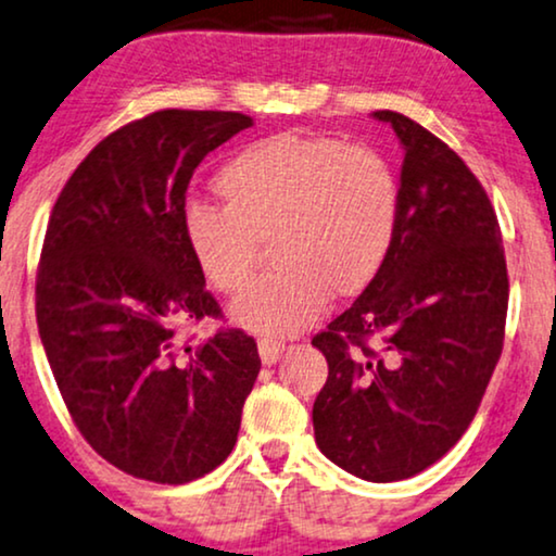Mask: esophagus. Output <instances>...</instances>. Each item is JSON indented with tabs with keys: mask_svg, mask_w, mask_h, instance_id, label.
Instances as JSON below:
<instances>
[{
	"mask_svg": "<svg viewBox=\"0 0 556 556\" xmlns=\"http://www.w3.org/2000/svg\"><path fill=\"white\" fill-rule=\"evenodd\" d=\"M285 353V343L282 340H271V338H262L258 340V355H262L264 366H274L279 361V355Z\"/></svg>",
	"mask_w": 556,
	"mask_h": 556,
	"instance_id": "obj_1",
	"label": "esophagus"
}]
</instances>
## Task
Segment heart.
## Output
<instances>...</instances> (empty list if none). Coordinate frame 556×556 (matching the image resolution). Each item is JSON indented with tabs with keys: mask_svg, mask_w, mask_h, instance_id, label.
I'll return each instance as SVG.
<instances>
[{
	"mask_svg": "<svg viewBox=\"0 0 556 556\" xmlns=\"http://www.w3.org/2000/svg\"><path fill=\"white\" fill-rule=\"evenodd\" d=\"M224 208L190 203L182 236L213 290L254 274L258 241L277 266L233 302L231 317L264 336H294L328 290L353 298L379 277L396 241L402 185L381 152L336 137L271 135L233 152L213 177Z\"/></svg>",
	"mask_w": 556,
	"mask_h": 556,
	"instance_id": "b5f03b06",
	"label": "heart"
}]
</instances>
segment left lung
Returning <instances> with one entry per match:
<instances>
[{"label":"left lung","mask_w":556,"mask_h":556,"mask_svg":"<svg viewBox=\"0 0 556 556\" xmlns=\"http://www.w3.org/2000/svg\"><path fill=\"white\" fill-rule=\"evenodd\" d=\"M402 218L379 277L317 332L328 381L313 406L320 453L371 483L438 463L476 417L503 351L508 271L483 185L396 111Z\"/></svg>","instance_id":"left-lung-1"}]
</instances>
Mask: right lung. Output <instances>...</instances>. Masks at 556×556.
Returning <instances> with one entry per match:
<instances>
[{
	"label": "right lung",
	"instance_id": "right-lung-1",
	"mask_svg": "<svg viewBox=\"0 0 556 556\" xmlns=\"http://www.w3.org/2000/svg\"><path fill=\"white\" fill-rule=\"evenodd\" d=\"M239 111L165 109L101 139L58 195L35 285L40 340L78 432L152 483L203 478L231 455L262 368L224 317L182 236L185 192L208 152L251 127Z\"/></svg>",
	"mask_w": 556,
	"mask_h": 556
}]
</instances>
